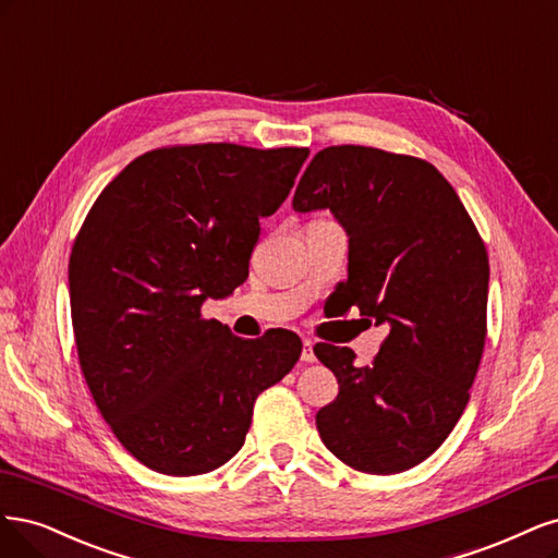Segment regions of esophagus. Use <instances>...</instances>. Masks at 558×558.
I'll use <instances>...</instances> for the list:
<instances>
[{"label": "esophagus", "mask_w": 558, "mask_h": 558, "mask_svg": "<svg viewBox=\"0 0 558 558\" xmlns=\"http://www.w3.org/2000/svg\"><path fill=\"white\" fill-rule=\"evenodd\" d=\"M315 352H313V340L311 338H303V350H301V362L305 364H313L315 362Z\"/></svg>", "instance_id": "obj_1"}]
</instances>
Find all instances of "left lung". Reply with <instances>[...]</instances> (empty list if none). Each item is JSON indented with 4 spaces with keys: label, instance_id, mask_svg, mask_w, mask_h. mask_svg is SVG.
Wrapping results in <instances>:
<instances>
[{
    "label": "left lung",
    "instance_id": "1",
    "mask_svg": "<svg viewBox=\"0 0 558 558\" xmlns=\"http://www.w3.org/2000/svg\"><path fill=\"white\" fill-rule=\"evenodd\" d=\"M292 206L329 208L345 227L348 305L389 325L371 366H354L350 348L315 345L338 380L315 417L319 438L354 471L403 473L469 405L487 338V247L434 165L380 148L319 150Z\"/></svg>",
    "mask_w": 558,
    "mask_h": 558
}]
</instances>
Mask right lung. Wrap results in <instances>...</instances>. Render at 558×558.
Returning <instances> with one entry per match:
<instances>
[{
	"label": "right lung",
	"mask_w": 558,
	"mask_h": 558,
	"mask_svg": "<svg viewBox=\"0 0 558 558\" xmlns=\"http://www.w3.org/2000/svg\"><path fill=\"white\" fill-rule=\"evenodd\" d=\"M308 148H157L89 208L69 257L81 371L116 438L150 471L220 469L245 442L259 393L294 368L301 338L233 336L208 296L247 278L259 220L294 187Z\"/></svg>",
	"instance_id": "1"
}]
</instances>
